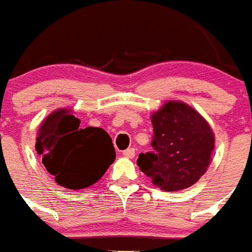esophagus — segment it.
Masks as SVG:
<instances>
[{
  "label": "esophagus",
  "mask_w": 252,
  "mask_h": 252,
  "mask_svg": "<svg viewBox=\"0 0 252 252\" xmlns=\"http://www.w3.org/2000/svg\"><path fill=\"white\" fill-rule=\"evenodd\" d=\"M135 148H128L126 151H123V155L126 157V158H133L135 157Z\"/></svg>",
  "instance_id": "34e87169"
}]
</instances>
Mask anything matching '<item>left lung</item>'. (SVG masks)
<instances>
[{"instance_id": "obj_1", "label": "left lung", "mask_w": 252, "mask_h": 252, "mask_svg": "<svg viewBox=\"0 0 252 252\" xmlns=\"http://www.w3.org/2000/svg\"><path fill=\"white\" fill-rule=\"evenodd\" d=\"M154 151L140 154L137 166L159 189L189 188L204 174L215 148V136L193 108L169 101L153 115Z\"/></svg>"}]
</instances>
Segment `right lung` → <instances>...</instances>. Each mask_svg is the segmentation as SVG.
I'll return each instance as SVG.
<instances>
[{
  "mask_svg": "<svg viewBox=\"0 0 252 252\" xmlns=\"http://www.w3.org/2000/svg\"><path fill=\"white\" fill-rule=\"evenodd\" d=\"M81 120L66 109L43 121L36 151L55 182L67 189H83L105 174L116 158L112 139L102 129L79 126Z\"/></svg>",
  "mask_w": 252,
  "mask_h": 252,
  "instance_id": "add662e5",
  "label": "right lung"
}]
</instances>
